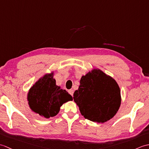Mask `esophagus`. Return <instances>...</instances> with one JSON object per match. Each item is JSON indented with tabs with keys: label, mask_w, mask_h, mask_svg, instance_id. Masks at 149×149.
I'll use <instances>...</instances> for the list:
<instances>
[{
	"label": "esophagus",
	"mask_w": 149,
	"mask_h": 149,
	"mask_svg": "<svg viewBox=\"0 0 149 149\" xmlns=\"http://www.w3.org/2000/svg\"><path fill=\"white\" fill-rule=\"evenodd\" d=\"M68 93L70 95H71L72 96H73V94H74V91H73V90H69Z\"/></svg>",
	"instance_id": "obj_1"
}]
</instances>
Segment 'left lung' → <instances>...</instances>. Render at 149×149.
Instances as JSON below:
<instances>
[{
    "mask_svg": "<svg viewBox=\"0 0 149 149\" xmlns=\"http://www.w3.org/2000/svg\"><path fill=\"white\" fill-rule=\"evenodd\" d=\"M74 100L85 118L99 123L112 118L121 104L118 84L97 69L82 76Z\"/></svg>",
    "mask_w": 149,
    "mask_h": 149,
    "instance_id": "8db88e82",
    "label": "left lung"
}]
</instances>
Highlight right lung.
<instances>
[{
	"label": "right lung",
	"instance_id": "obj_1",
	"mask_svg": "<svg viewBox=\"0 0 149 149\" xmlns=\"http://www.w3.org/2000/svg\"><path fill=\"white\" fill-rule=\"evenodd\" d=\"M27 99L34 112L49 118L56 116L62 104L72 100V97L66 90L56 86L52 74L44 75L31 87Z\"/></svg>",
	"mask_w": 149,
	"mask_h": 149
}]
</instances>
